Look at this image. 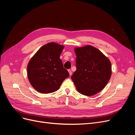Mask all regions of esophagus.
Returning <instances> with one entry per match:
<instances>
[{"label": "esophagus", "instance_id": "esophagus-1", "mask_svg": "<svg viewBox=\"0 0 135 135\" xmlns=\"http://www.w3.org/2000/svg\"><path fill=\"white\" fill-rule=\"evenodd\" d=\"M68 71H69V74H70V75H71V74H72V71H71V70H70V69H69Z\"/></svg>", "mask_w": 135, "mask_h": 135}]
</instances>
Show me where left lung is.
<instances>
[{"label":"left lung","mask_w":135,"mask_h":135,"mask_svg":"<svg viewBox=\"0 0 135 135\" xmlns=\"http://www.w3.org/2000/svg\"><path fill=\"white\" fill-rule=\"evenodd\" d=\"M76 71L71 76L77 91L90 96L103 90L112 75L111 62L92 46L75 48Z\"/></svg>","instance_id":"obj_1"}]
</instances>
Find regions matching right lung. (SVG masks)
<instances>
[{"instance_id":"obj_1","label":"right lung","mask_w":135,"mask_h":135,"mask_svg":"<svg viewBox=\"0 0 135 135\" xmlns=\"http://www.w3.org/2000/svg\"><path fill=\"white\" fill-rule=\"evenodd\" d=\"M64 46L55 42L45 44L28 63L27 77L35 90L42 93L57 91L69 73L63 66L60 55Z\"/></svg>"}]
</instances>
